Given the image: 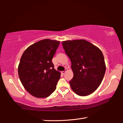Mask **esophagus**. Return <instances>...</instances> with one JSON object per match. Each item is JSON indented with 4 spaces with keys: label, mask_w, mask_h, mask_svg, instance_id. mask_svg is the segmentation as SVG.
I'll return each instance as SVG.
<instances>
[{
    "label": "esophagus",
    "mask_w": 123,
    "mask_h": 123,
    "mask_svg": "<svg viewBox=\"0 0 123 123\" xmlns=\"http://www.w3.org/2000/svg\"><path fill=\"white\" fill-rule=\"evenodd\" d=\"M67 71V69H65V70H64V71H62V72H61V73L62 74H64V73H65Z\"/></svg>",
    "instance_id": "esophagus-1"
}]
</instances>
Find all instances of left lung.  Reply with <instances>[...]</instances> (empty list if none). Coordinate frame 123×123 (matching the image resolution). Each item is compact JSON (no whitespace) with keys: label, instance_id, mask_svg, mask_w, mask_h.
Wrapping results in <instances>:
<instances>
[{"label":"left lung","instance_id":"left-lung-1","mask_svg":"<svg viewBox=\"0 0 123 123\" xmlns=\"http://www.w3.org/2000/svg\"><path fill=\"white\" fill-rule=\"evenodd\" d=\"M62 44L72 62L74 75L69 84L72 90L80 96L94 92L101 84L106 71L100 49L85 39L65 41Z\"/></svg>","mask_w":123,"mask_h":123}]
</instances>
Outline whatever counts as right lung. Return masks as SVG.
<instances>
[{
    "label": "right lung",
    "mask_w": 123,
    "mask_h": 123,
    "mask_svg": "<svg viewBox=\"0 0 123 123\" xmlns=\"http://www.w3.org/2000/svg\"><path fill=\"white\" fill-rule=\"evenodd\" d=\"M60 41L44 39L29 46L20 58L18 73L22 84L38 98L50 95L56 88L61 73L54 68L52 59Z\"/></svg>",
    "instance_id": "obj_1"
}]
</instances>
